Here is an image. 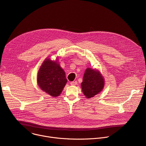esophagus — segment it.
<instances>
[{
  "label": "esophagus",
  "mask_w": 146,
  "mask_h": 146,
  "mask_svg": "<svg viewBox=\"0 0 146 146\" xmlns=\"http://www.w3.org/2000/svg\"><path fill=\"white\" fill-rule=\"evenodd\" d=\"M77 82L76 81H72V82H70V85L71 86H76V84H77Z\"/></svg>",
  "instance_id": "esophagus-1"
}]
</instances>
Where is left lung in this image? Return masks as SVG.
<instances>
[{
	"instance_id": "obj_1",
	"label": "left lung",
	"mask_w": 146,
	"mask_h": 146,
	"mask_svg": "<svg viewBox=\"0 0 146 146\" xmlns=\"http://www.w3.org/2000/svg\"><path fill=\"white\" fill-rule=\"evenodd\" d=\"M105 86L104 78L98 70L87 68L83 76L81 88L87 98H91L102 91Z\"/></svg>"
}]
</instances>
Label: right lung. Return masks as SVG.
I'll return each instance as SVG.
<instances>
[{"mask_svg":"<svg viewBox=\"0 0 146 146\" xmlns=\"http://www.w3.org/2000/svg\"><path fill=\"white\" fill-rule=\"evenodd\" d=\"M57 60L46 59L37 74L38 86L52 97L59 96L67 82L65 73Z\"/></svg>","mask_w":146,"mask_h":146,"instance_id":"obj_1","label":"right lung"}]
</instances>
